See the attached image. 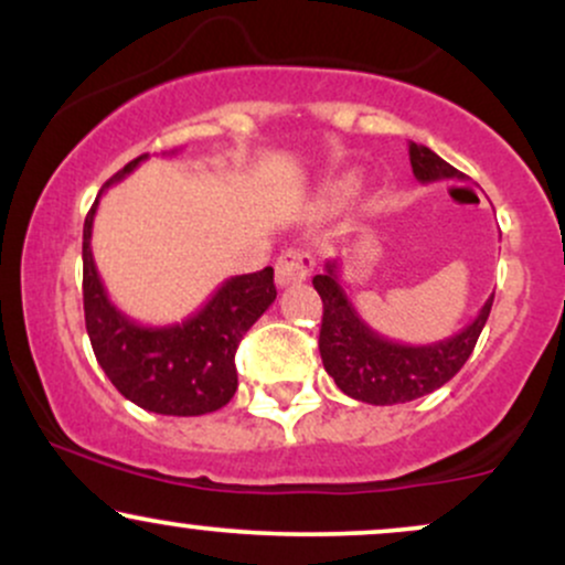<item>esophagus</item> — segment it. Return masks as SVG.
I'll return each mask as SVG.
<instances>
[{"label": "esophagus", "instance_id": "obj_1", "mask_svg": "<svg viewBox=\"0 0 565 565\" xmlns=\"http://www.w3.org/2000/svg\"><path fill=\"white\" fill-rule=\"evenodd\" d=\"M313 270V255L305 249H287L276 260V284L278 287H295L302 284Z\"/></svg>", "mask_w": 565, "mask_h": 565}]
</instances>
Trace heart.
Returning <instances> with one entry per match:
<instances>
[{
    "label": "heart",
    "instance_id": "obj_1",
    "mask_svg": "<svg viewBox=\"0 0 565 565\" xmlns=\"http://www.w3.org/2000/svg\"><path fill=\"white\" fill-rule=\"evenodd\" d=\"M355 191V180L350 178V180H345V183L340 185V191H337V196H350V193Z\"/></svg>",
    "mask_w": 565,
    "mask_h": 565
}]
</instances>
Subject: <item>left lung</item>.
I'll list each match as a JSON object with an SVG mask.
<instances>
[{"label": "left lung", "instance_id": "8db88e82", "mask_svg": "<svg viewBox=\"0 0 565 565\" xmlns=\"http://www.w3.org/2000/svg\"><path fill=\"white\" fill-rule=\"evenodd\" d=\"M408 161L419 183L462 178L449 161L417 142H408ZM313 287L323 302L319 334L323 369L342 393L374 406L406 404L446 385L470 359L494 302L491 295L462 332L430 345H404L377 334L361 319L342 289L337 260L323 265V274L313 278Z\"/></svg>", "mask_w": 565, "mask_h": 565}]
</instances>
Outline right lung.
I'll use <instances>...</instances> for the list:
<instances>
[{"label": "right lung", "instance_id": "obj_1", "mask_svg": "<svg viewBox=\"0 0 565 565\" xmlns=\"http://www.w3.org/2000/svg\"><path fill=\"white\" fill-rule=\"evenodd\" d=\"M142 159L148 153L116 172L84 217V321L97 364L127 401L146 412L199 417L223 408L236 393V348L276 300L274 268L228 278L196 313L170 327H142L121 313L97 276L89 242L103 191L125 180Z\"/></svg>", "mask_w": 565, "mask_h": 565}]
</instances>
